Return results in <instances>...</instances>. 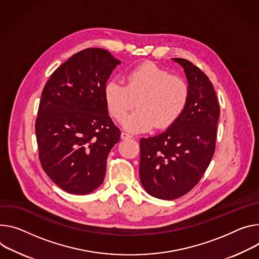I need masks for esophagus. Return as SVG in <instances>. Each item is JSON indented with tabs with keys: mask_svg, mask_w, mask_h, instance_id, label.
Instances as JSON below:
<instances>
[{
	"mask_svg": "<svg viewBox=\"0 0 259 259\" xmlns=\"http://www.w3.org/2000/svg\"><path fill=\"white\" fill-rule=\"evenodd\" d=\"M132 137H133V136H132L131 134L127 133V132H124V131H123V132L121 133V138H122V139H125V140H126V139H130V138H132Z\"/></svg>",
	"mask_w": 259,
	"mask_h": 259,
	"instance_id": "34e87169",
	"label": "esophagus"
}]
</instances>
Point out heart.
I'll list each match as a JSON object with an SVG mask.
<instances>
[{"label":"heart","instance_id":"heart-1","mask_svg":"<svg viewBox=\"0 0 259 259\" xmlns=\"http://www.w3.org/2000/svg\"><path fill=\"white\" fill-rule=\"evenodd\" d=\"M103 95L110 115L119 122L136 101L138 108L126 117L124 126L132 132H144L154 126L165 129L174 125L187 107L190 89L184 78L154 63H144L127 72L125 84L108 80Z\"/></svg>","mask_w":259,"mask_h":259}]
</instances>
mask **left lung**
Instances as JSON below:
<instances>
[{"label":"left lung","instance_id":"left-lung-1","mask_svg":"<svg viewBox=\"0 0 259 259\" xmlns=\"http://www.w3.org/2000/svg\"><path fill=\"white\" fill-rule=\"evenodd\" d=\"M172 60L184 68L189 101L165 132L139 140L140 182L150 195L166 200L187 194L200 181L215 153L220 114L208 77L189 61Z\"/></svg>","mask_w":259,"mask_h":259}]
</instances>
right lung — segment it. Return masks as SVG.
<instances>
[{
  "label": "right lung",
  "instance_id": "add662e5",
  "mask_svg": "<svg viewBox=\"0 0 259 259\" xmlns=\"http://www.w3.org/2000/svg\"><path fill=\"white\" fill-rule=\"evenodd\" d=\"M121 62L87 49L62 64L45 83L35 132L42 168L68 193L84 195L103 183L109 151L119 143L103 90Z\"/></svg>",
  "mask_w": 259,
  "mask_h": 259
}]
</instances>
